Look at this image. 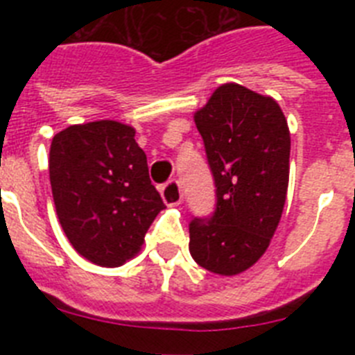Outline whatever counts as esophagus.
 Returning a JSON list of instances; mask_svg holds the SVG:
<instances>
[{
    "mask_svg": "<svg viewBox=\"0 0 355 355\" xmlns=\"http://www.w3.org/2000/svg\"><path fill=\"white\" fill-rule=\"evenodd\" d=\"M162 197L163 202L167 206H178L181 205V200H183V190H181L180 181H168L165 187H162Z\"/></svg>",
    "mask_w": 355,
    "mask_h": 355,
    "instance_id": "1",
    "label": "esophagus"
}]
</instances>
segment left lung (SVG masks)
Segmentation results:
<instances>
[{"instance_id":"8db88e82","label":"left lung","mask_w":355,"mask_h":355,"mask_svg":"<svg viewBox=\"0 0 355 355\" xmlns=\"http://www.w3.org/2000/svg\"><path fill=\"white\" fill-rule=\"evenodd\" d=\"M216 187L209 218L190 224V254L206 270L238 275L261 258L283 215L290 130L270 96L220 85L193 114Z\"/></svg>"}]
</instances>
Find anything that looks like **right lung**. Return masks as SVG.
Segmentation results:
<instances>
[{
	"mask_svg": "<svg viewBox=\"0 0 355 355\" xmlns=\"http://www.w3.org/2000/svg\"><path fill=\"white\" fill-rule=\"evenodd\" d=\"M49 181L56 215L80 256L99 266L135 258L159 211L135 128L117 121L74 124L53 137Z\"/></svg>",
	"mask_w": 355,
	"mask_h": 355,
	"instance_id": "1",
	"label": "right lung"
}]
</instances>
